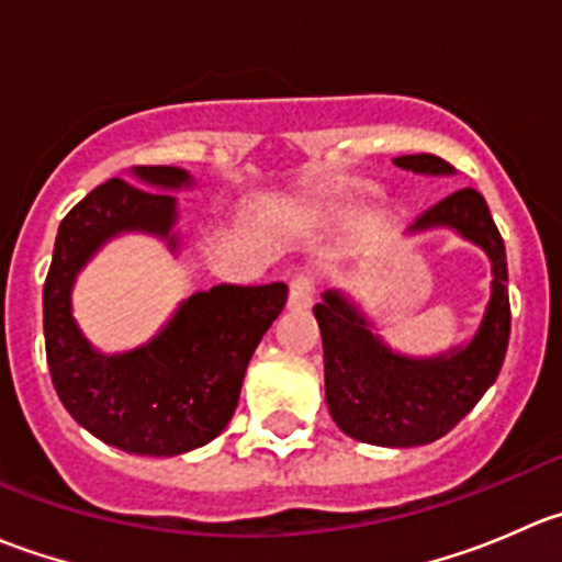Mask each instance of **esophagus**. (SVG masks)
Returning a JSON list of instances; mask_svg holds the SVG:
<instances>
[{
    "label": "esophagus",
    "mask_w": 562,
    "mask_h": 562,
    "mask_svg": "<svg viewBox=\"0 0 562 562\" xmlns=\"http://www.w3.org/2000/svg\"><path fill=\"white\" fill-rule=\"evenodd\" d=\"M315 299V280L304 271L291 277V293H288V304L293 310H307Z\"/></svg>",
    "instance_id": "34e87169"
}]
</instances>
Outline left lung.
Returning a JSON list of instances; mask_svg holds the SVG:
<instances>
[{
	"label": "left lung",
	"instance_id": "left-lung-1",
	"mask_svg": "<svg viewBox=\"0 0 562 562\" xmlns=\"http://www.w3.org/2000/svg\"><path fill=\"white\" fill-rule=\"evenodd\" d=\"M394 166L424 176L454 173L435 155L396 157ZM432 228H451L484 249L492 263L490 302L470 342L416 359L391 350L342 291H326L315 304L328 413L361 443L411 449L443 438L497 381L506 359L512 334L506 245L484 195L473 187L451 192L411 225V234Z\"/></svg>",
	"mask_w": 562,
	"mask_h": 562
}]
</instances>
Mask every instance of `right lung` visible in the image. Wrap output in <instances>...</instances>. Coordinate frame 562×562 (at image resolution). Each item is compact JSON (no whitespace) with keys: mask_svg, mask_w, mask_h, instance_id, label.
Wrapping results in <instances>:
<instances>
[{"mask_svg":"<svg viewBox=\"0 0 562 562\" xmlns=\"http://www.w3.org/2000/svg\"><path fill=\"white\" fill-rule=\"evenodd\" d=\"M130 176L147 190L108 179L61 220L43 288L45 356L61 405L94 438L127 454L176 457L228 427L249 359L285 307L288 285L198 291L146 345L100 353L72 317L76 277L122 234L157 236L176 252L179 209L168 192L192 187V176L173 166H138Z\"/></svg>","mask_w":562,"mask_h":562,"instance_id":"right-lung-1","label":"right lung"}]
</instances>
